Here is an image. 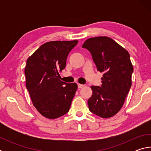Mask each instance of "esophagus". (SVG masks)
Masks as SVG:
<instances>
[{"instance_id":"obj_1","label":"esophagus","mask_w":151,"mask_h":151,"mask_svg":"<svg viewBox=\"0 0 151 151\" xmlns=\"http://www.w3.org/2000/svg\"><path fill=\"white\" fill-rule=\"evenodd\" d=\"M84 86V85H81V84H78V88H83Z\"/></svg>"}]
</instances>
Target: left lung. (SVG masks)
I'll use <instances>...</instances> for the list:
<instances>
[{"label": "left lung", "mask_w": 151, "mask_h": 151, "mask_svg": "<svg viewBox=\"0 0 151 151\" xmlns=\"http://www.w3.org/2000/svg\"><path fill=\"white\" fill-rule=\"evenodd\" d=\"M83 48L91 52L97 70L104 73L101 86H91L88 109L97 116L110 118L122 108L132 85L133 66L129 53L107 37L90 38Z\"/></svg>", "instance_id": "8db88e82"}]
</instances>
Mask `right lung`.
Listing matches in <instances>:
<instances>
[{
	"label": "right lung",
	"mask_w": 151,
	"mask_h": 151,
	"mask_svg": "<svg viewBox=\"0 0 151 151\" xmlns=\"http://www.w3.org/2000/svg\"><path fill=\"white\" fill-rule=\"evenodd\" d=\"M78 40L50 41L29 57L24 69L26 86L34 106L42 116L55 119L67 113L78 86L61 81L68 53Z\"/></svg>",
	"instance_id": "add662e5"
}]
</instances>
